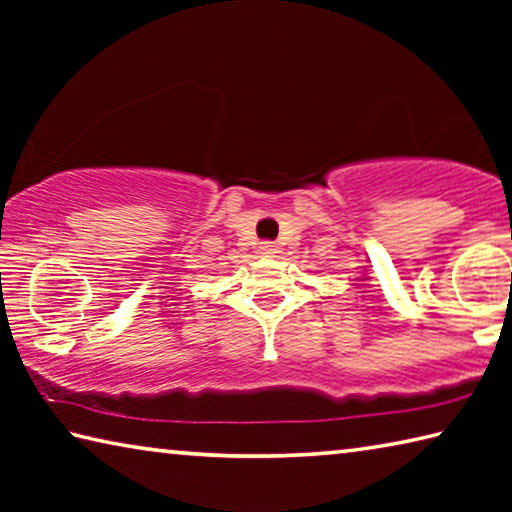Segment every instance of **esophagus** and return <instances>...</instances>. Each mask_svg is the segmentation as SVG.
Segmentation results:
<instances>
[{
	"label": "esophagus",
	"instance_id": "34e87169",
	"mask_svg": "<svg viewBox=\"0 0 512 512\" xmlns=\"http://www.w3.org/2000/svg\"><path fill=\"white\" fill-rule=\"evenodd\" d=\"M259 253L266 255V257H273L277 253V248L271 244V241H264V244L259 246Z\"/></svg>",
	"mask_w": 512,
	"mask_h": 512
}]
</instances>
